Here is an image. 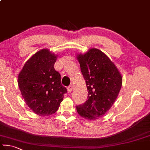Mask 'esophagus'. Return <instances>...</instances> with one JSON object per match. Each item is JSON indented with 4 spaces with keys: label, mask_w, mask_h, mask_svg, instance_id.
Here are the masks:
<instances>
[{
    "label": "esophagus",
    "mask_w": 150,
    "mask_h": 150,
    "mask_svg": "<svg viewBox=\"0 0 150 150\" xmlns=\"http://www.w3.org/2000/svg\"><path fill=\"white\" fill-rule=\"evenodd\" d=\"M73 85L72 84H70V85L67 87V91L69 92H71L73 91Z\"/></svg>",
    "instance_id": "obj_1"
}]
</instances>
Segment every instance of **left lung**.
<instances>
[{
	"label": "left lung",
	"mask_w": 150,
	"mask_h": 150,
	"mask_svg": "<svg viewBox=\"0 0 150 150\" xmlns=\"http://www.w3.org/2000/svg\"><path fill=\"white\" fill-rule=\"evenodd\" d=\"M88 90V100L77 106L79 115L96 120L110 110L117 98L122 78L110 59L96 48L77 56Z\"/></svg>",
	"instance_id": "1"
}]
</instances>
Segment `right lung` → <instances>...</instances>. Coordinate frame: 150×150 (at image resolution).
I'll list each match as a JSON object with an SVG mask.
<instances>
[{"label": "right lung", "mask_w": 150, "mask_h": 150, "mask_svg": "<svg viewBox=\"0 0 150 150\" xmlns=\"http://www.w3.org/2000/svg\"><path fill=\"white\" fill-rule=\"evenodd\" d=\"M56 59L57 55L42 49L28 59L18 75V86L26 104L40 116L56 113L67 92L60 74L54 69Z\"/></svg>", "instance_id": "add662e5"}]
</instances>
